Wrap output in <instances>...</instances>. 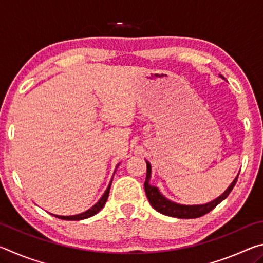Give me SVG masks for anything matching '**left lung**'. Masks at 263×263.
<instances>
[{
  "instance_id": "8db88e82",
  "label": "left lung",
  "mask_w": 263,
  "mask_h": 263,
  "mask_svg": "<svg viewBox=\"0 0 263 263\" xmlns=\"http://www.w3.org/2000/svg\"><path fill=\"white\" fill-rule=\"evenodd\" d=\"M147 163V172H146V180H145V193L147 196L148 201L155 210L158 212L162 213V215H166L169 217H175V218H182V219H190V218H198L202 217L206 213L210 212L212 209H215L218 204L224 201V199L228 197L231 191L234 188L235 183H237L238 176L235 177L234 181L231 183L228 189L224 194L219 197L216 198L215 201H212L208 204H203V205H181V204H177L174 202H171L169 199L160 194L159 189L157 186H153L149 184V179H151V164L149 162L146 161Z\"/></svg>"
}]
</instances>
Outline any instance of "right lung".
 Wrapping results in <instances>:
<instances>
[{
	"mask_svg": "<svg viewBox=\"0 0 263 263\" xmlns=\"http://www.w3.org/2000/svg\"><path fill=\"white\" fill-rule=\"evenodd\" d=\"M111 182H112V181H111ZM111 182H110V184H109V186H108V189L105 190L104 195L102 196L100 201L97 202L94 206L89 209V210H87L86 212H82V213H80V215H75V216H55V215H53V216H55L57 218H60V219H64V220H81V219H86V218H89V217L96 215L97 212L101 211L102 209H103L104 204L106 203V201H108L109 191H110V186H111Z\"/></svg>",
	"mask_w": 263,
	"mask_h": 263,
	"instance_id": "1",
	"label": "right lung"
}]
</instances>
